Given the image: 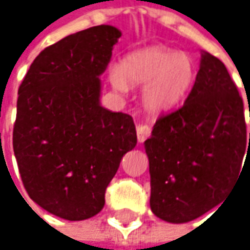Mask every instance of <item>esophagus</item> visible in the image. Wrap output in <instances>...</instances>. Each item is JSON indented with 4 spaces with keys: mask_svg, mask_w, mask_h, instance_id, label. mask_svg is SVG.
Segmentation results:
<instances>
[{
    "mask_svg": "<svg viewBox=\"0 0 250 250\" xmlns=\"http://www.w3.org/2000/svg\"><path fill=\"white\" fill-rule=\"evenodd\" d=\"M136 133H137V140L140 142V143H143L147 137L150 136V133H151V130H150V126H147V125H137L136 126Z\"/></svg>",
    "mask_w": 250,
    "mask_h": 250,
    "instance_id": "esophagus-1",
    "label": "esophagus"
}]
</instances>
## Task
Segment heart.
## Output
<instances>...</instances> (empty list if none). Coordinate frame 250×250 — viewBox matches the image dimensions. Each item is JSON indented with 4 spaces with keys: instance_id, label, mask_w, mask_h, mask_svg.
Wrapping results in <instances>:
<instances>
[{
    "instance_id": "b5f03b06",
    "label": "heart",
    "mask_w": 250,
    "mask_h": 250,
    "mask_svg": "<svg viewBox=\"0 0 250 250\" xmlns=\"http://www.w3.org/2000/svg\"><path fill=\"white\" fill-rule=\"evenodd\" d=\"M194 80L191 58L167 48H150L130 53L121 67L110 70V82L120 92L129 83L143 85V103L151 111H165L186 96Z\"/></svg>"
}]
</instances>
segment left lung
<instances>
[{"mask_svg":"<svg viewBox=\"0 0 250 250\" xmlns=\"http://www.w3.org/2000/svg\"><path fill=\"white\" fill-rule=\"evenodd\" d=\"M246 148L242 98L226 66L202 52L184 104L161 115L145 142L152 213L179 224L217 207L242 175Z\"/></svg>","mask_w":250,"mask_h":250,"instance_id":"obj_1","label":"left lung"}]
</instances>
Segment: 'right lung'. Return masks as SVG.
<instances>
[{"mask_svg": "<svg viewBox=\"0 0 250 250\" xmlns=\"http://www.w3.org/2000/svg\"><path fill=\"white\" fill-rule=\"evenodd\" d=\"M121 31L95 26L45 48L19 86L13 151L30 198L52 215L85 220L104 207L122 157L135 148L129 114L100 105Z\"/></svg>", "mask_w": 250, "mask_h": 250, "instance_id": "right-lung-1", "label": "right lung"}]
</instances>
